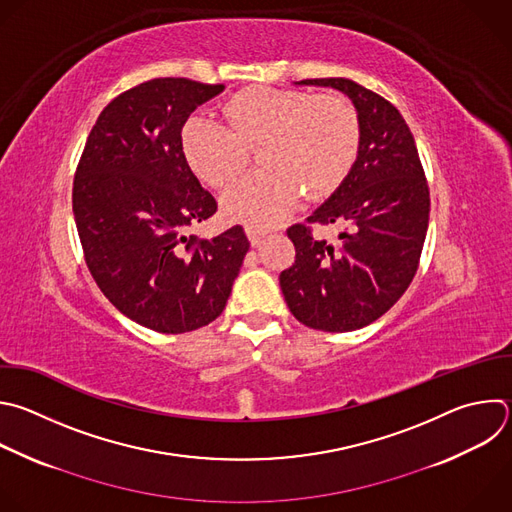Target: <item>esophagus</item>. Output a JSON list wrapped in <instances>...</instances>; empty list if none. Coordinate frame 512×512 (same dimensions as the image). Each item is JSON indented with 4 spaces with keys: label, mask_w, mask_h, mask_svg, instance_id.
Segmentation results:
<instances>
[{
    "label": "esophagus",
    "mask_w": 512,
    "mask_h": 512,
    "mask_svg": "<svg viewBox=\"0 0 512 512\" xmlns=\"http://www.w3.org/2000/svg\"><path fill=\"white\" fill-rule=\"evenodd\" d=\"M245 233H247V237H249L251 245H257V243L267 235V231H265V229L255 227V225H247V227H245Z\"/></svg>",
    "instance_id": "34e87169"
}]
</instances>
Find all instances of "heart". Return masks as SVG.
Listing matches in <instances>:
<instances>
[{"label": "heart", "mask_w": 512, "mask_h": 512, "mask_svg": "<svg viewBox=\"0 0 512 512\" xmlns=\"http://www.w3.org/2000/svg\"><path fill=\"white\" fill-rule=\"evenodd\" d=\"M227 124L195 114L183 126V152L211 187H225L259 146L265 166L223 193L229 217L269 225L285 217L301 191L309 199L339 187L360 148V116L339 94L253 86L225 106Z\"/></svg>", "instance_id": "obj_1"}]
</instances>
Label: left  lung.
<instances>
[{"label":"left lung","instance_id":"8db88e82","mask_svg":"<svg viewBox=\"0 0 512 512\" xmlns=\"http://www.w3.org/2000/svg\"><path fill=\"white\" fill-rule=\"evenodd\" d=\"M344 92L360 116L350 175L287 237L295 263L279 285L289 311L319 331H354L382 317L412 283L430 217V189L414 136L398 108L348 78L301 80ZM311 224L342 226L335 244Z\"/></svg>","mask_w":512,"mask_h":512}]
</instances>
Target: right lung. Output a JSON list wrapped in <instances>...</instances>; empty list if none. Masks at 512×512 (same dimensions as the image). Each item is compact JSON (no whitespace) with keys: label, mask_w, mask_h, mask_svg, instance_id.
<instances>
[{"label":"right lung","mask_w":512,"mask_h":512,"mask_svg":"<svg viewBox=\"0 0 512 512\" xmlns=\"http://www.w3.org/2000/svg\"><path fill=\"white\" fill-rule=\"evenodd\" d=\"M223 84L154 78L118 94L82 150L72 209L86 265L108 301L158 333L217 319L249 251L241 225L215 239L187 229L217 213L183 152L191 112Z\"/></svg>","instance_id":"obj_1"}]
</instances>
